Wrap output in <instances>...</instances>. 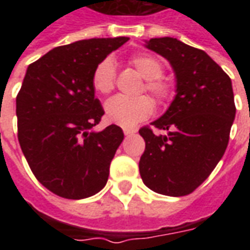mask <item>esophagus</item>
<instances>
[{"label":"esophagus","mask_w":250,"mask_h":250,"mask_svg":"<svg viewBox=\"0 0 250 250\" xmlns=\"http://www.w3.org/2000/svg\"><path fill=\"white\" fill-rule=\"evenodd\" d=\"M125 136H130V135H134V134H135L136 131L135 130H130V128H125Z\"/></svg>","instance_id":"1"}]
</instances>
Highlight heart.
<instances>
[{"label":"heart","instance_id":"b5f03b06","mask_svg":"<svg viewBox=\"0 0 250 250\" xmlns=\"http://www.w3.org/2000/svg\"><path fill=\"white\" fill-rule=\"evenodd\" d=\"M131 64L135 66L138 73L147 82L146 91L151 93L158 102H167L173 96V89L167 83L161 80L163 65L157 57L139 53L131 59ZM92 87L96 92L108 95L115 87V64L111 59H104L95 66L92 73ZM154 111V103L150 98L141 96L136 99H125L115 96L105 104V116L114 125L125 128L134 127L147 119Z\"/></svg>","mask_w":250,"mask_h":250}]
</instances>
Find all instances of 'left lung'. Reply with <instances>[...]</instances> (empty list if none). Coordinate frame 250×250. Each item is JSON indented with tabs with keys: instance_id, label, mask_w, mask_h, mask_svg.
Masks as SVG:
<instances>
[{
	"instance_id": "8db88e82",
	"label": "left lung",
	"mask_w": 250,
	"mask_h": 250,
	"mask_svg": "<svg viewBox=\"0 0 250 250\" xmlns=\"http://www.w3.org/2000/svg\"><path fill=\"white\" fill-rule=\"evenodd\" d=\"M171 64L177 79L175 98L152 122L166 135L142 127L146 148L139 161L143 184L170 197L193 193L224 155L236 116L230 77L206 52L173 37L146 41Z\"/></svg>"
}]
</instances>
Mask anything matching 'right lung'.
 <instances>
[{"mask_svg": "<svg viewBox=\"0 0 250 250\" xmlns=\"http://www.w3.org/2000/svg\"><path fill=\"white\" fill-rule=\"evenodd\" d=\"M127 41H76L53 48L26 69L16 98L20 146L37 181L59 197L87 198L107 184L125 134L116 125L92 131L104 115L92 73Z\"/></svg>", "mask_w": 250, "mask_h": 250, "instance_id": "right-lung-1", "label": "right lung"}]
</instances>
